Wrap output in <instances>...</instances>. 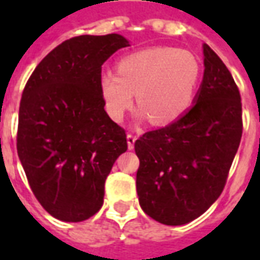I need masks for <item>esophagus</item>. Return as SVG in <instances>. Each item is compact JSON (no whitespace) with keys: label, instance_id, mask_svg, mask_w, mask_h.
<instances>
[{"label":"esophagus","instance_id":"esophagus-1","mask_svg":"<svg viewBox=\"0 0 260 260\" xmlns=\"http://www.w3.org/2000/svg\"><path fill=\"white\" fill-rule=\"evenodd\" d=\"M126 141H128V147H129V149H134V146H135L136 135H134V134H128V135H126Z\"/></svg>","mask_w":260,"mask_h":260}]
</instances>
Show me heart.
<instances>
[{
    "instance_id": "obj_1",
    "label": "heart",
    "mask_w": 260,
    "mask_h": 260,
    "mask_svg": "<svg viewBox=\"0 0 260 260\" xmlns=\"http://www.w3.org/2000/svg\"><path fill=\"white\" fill-rule=\"evenodd\" d=\"M199 78L201 67L191 53L175 47H150L124 55L117 62V74H103L100 91L114 121L124 118L136 93L142 118L167 125L192 107Z\"/></svg>"
}]
</instances>
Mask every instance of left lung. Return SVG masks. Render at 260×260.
I'll use <instances>...</instances> for the list:
<instances>
[{"label": "left lung", "instance_id": "1", "mask_svg": "<svg viewBox=\"0 0 260 260\" xmlns=\"http://www.w3.org/2000/svg\"><path fill=\"white\" fill-rule=\"evenodd\" d=\"M203 55L205 74L195 104L173 124L135 142L139 205L167 225L189 223L217 201L242 136L238 86L207 44Z\"/></svg>", "mask_w": 260, "mask_h": 260}]
</instances>
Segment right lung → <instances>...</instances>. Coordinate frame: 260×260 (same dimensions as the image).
<instances>
[{
    "label": "right lung",
    "instance_id": "1",
    "mask_svg": "<svg viewBox=\"0 0 260 260\" xmlns=\"http://www.w3.org/2000/svg\"><path fill=\"white\" fill-rule=\"evenodd\" d=\"M129 43L121 35L72 37L26 83L16 149L31 191L53 217L83 221L103 206L104 182L126 134L104 110L102 65Z\"/></svg>",
    "mask_w": 260,
    "mask_h": 260
}]
</instances>
